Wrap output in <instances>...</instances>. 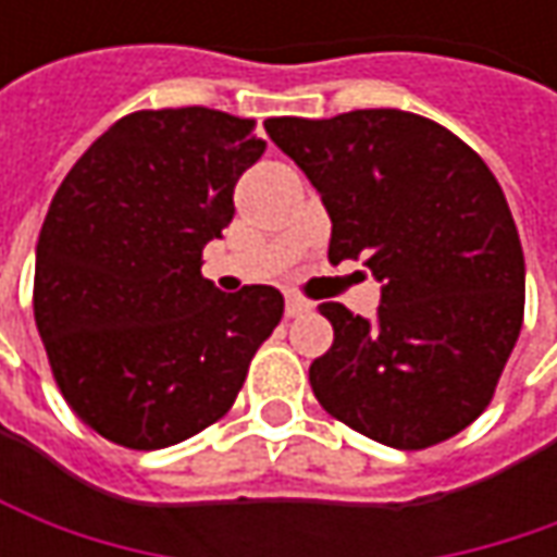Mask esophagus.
Masks as SVG:
<instances>
[{
    "label": "esophagus",
    "instance_id": "34e87169",
    "mask_svg": "<svg viewBox=\"0 0 557 557\" xmlns=\"http://www.w3.org/2000/svg\"><path fill=\"white\" fill-rule=\"evenodd\" d=\"M304 312H310V304H307V300H300V297H288V300H285V315H288V319H297V315H304Z\"/></svg>",
    "mask_w": 557,
    "mask_h": 557
}]
</instances>
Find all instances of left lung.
Here are the masks:
<instances>
[{
    "label": "left lung",
    "mask_w": 557,
    "mask_h": 557,
    "mask_svg": "<svg viewBox=\"0 0 557 557\" xmlns=\"http://www.w3.org/2000/svg\"><path fill=\"white\" fill-rule=\"evenodd\" d=\"M269 139L322 195L329 260H366L372 322L322 304L332 350L312 359L322 409L394 449L456 437L496 394L524 322V250L474 148L396 108L269 117Z\"/></svg>",
    "instance_id": "8db88e82"
}]
</instances>
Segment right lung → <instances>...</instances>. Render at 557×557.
Segmentation results:
<instances>
[{"label": "right lung", "mask_w": 557, "mask_h": 557, "mask_svg": "<svg viewBox=\"0 0 557 557\" xmlns=\"http://www.w3.org/2000/svg\"><path fill=\"white\" fill-rule=\"evenodd\" d=\"M267 141L210 108L120 117L58 185L36 242L33 315L54 384L83 424L126 449L195 437L232 409L285 300L223 294L201 250Z\"/></svg>", "instance_id": "obj_1"}]
</instances>
